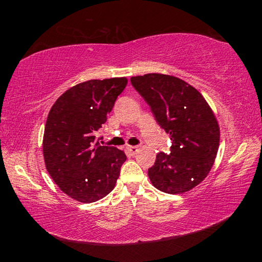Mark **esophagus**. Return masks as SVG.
Returning <instances> with one entry per match:
<instances>
[{
	"label": "esophagus",
	"instance_id": "obj_1",
	"mask_svg": "<svg viewBox=\"0 0 262 262\" xmlns=\"http://www.w3.org/2000/svg\"><path fill=\"white\" fill-rule=\"evenodd\" d=\"M126 150L129 154L132 155H135L137 151H139V147H136V145H127Z\"/></svg>",
	"mask_w": 262,
	"mask_h": 262
}]
</instances>
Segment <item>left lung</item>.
Segmentation results:
<instances>
[{
  "instance_id": "1",
  "label": "left lung",
  "mask_w": 262,
  "mask_h": 262,
  "mask_svg": "<svg viewBox=\"0 0 262 262\" xmlns=\"http://www.w3.org/2000/svg\"><path fill=\"white\" fill-rule=\"evenodd\" d=\"M170 134L171 154L159 152L149 179L157 189L183 194L202 183L214 165L220 145V126L200 92L172 75L145 74L130 78Z\"/></svg>"
}]
</instances>
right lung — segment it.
Returning <instances> with one entry per match:
<instances>
[{"mask_svg":"<svg viewBox=\"0 0 262 262\" xmlns=\"http://www.w3.org/2000/svg\"><path fill=\"white\" fill-rule=\"evenodd\" d=\"M127 82L113 77L76 84L48 113L42 139L46 168L62 192L78 202H96L112 192L127 159L122 150L100 145L95 136Z\"/></svg>","mask_w":262,"mask_h":262,"instance_id":"obj_1","label":"right lung"}]
</instances>
